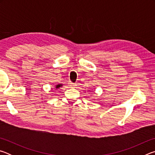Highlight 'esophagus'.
Wrapping results in <instances>:
<instances>
[{
	"instance_id": "esophagus-1",
	"label": "esophagus",
	"mask_w": 155,
	"mask_h": 155,
	"mask_svg": "<svg viewBox=\"0 0 155 155\" xmlns=\"http://www.w3.org/2000/svg\"><path fill=\"white\" fill-rule=\"evenodd\" d=\"M69 85L70 86H71V87H76V83H71V82H70L69 83Z\"/></svg>"
}]
</instances>
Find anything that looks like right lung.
Listing matches in <instances>:
<instances>
[{"mask_svg": "<svg viewBox=\"0 0 155 155\" xmlns=\"http://www.w3.org/2000/svg\"><path fill=\"white\" fill-rule=\"evenodd\" d=\"M62 86V84H58V85H57L56 86H55V88L56 89H58V88H59L60 87H61Z\"/></svg>", "mask_w": 155, "mask_h": 155, "instance_id": "right-lung-1", "label": "right lung"}]
</instances>
